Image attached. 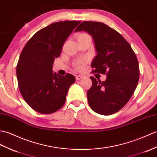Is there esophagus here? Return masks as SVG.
Returning <instances> with one entry per match:
<instances>
[{
  "instance_id": "34e87169",
  "label": "esophagus",
  "mask_w": 157,
  "mask_h": 157,
  "mask_svg": "<svg viewBox=\"0 0 157 157\" xmlns=\"http://www.w3.org/2000/svg\"><path fill=\"white\" fill-rule=\"evenodd\" d=\"M82 78H83V76H82V75H76V77H75L76 80H80Z\"/></svg>"
}]
</instances>
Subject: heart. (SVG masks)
Listing matches in <instances>:
<instances>
[{
	"instance_id": "b5f03b06",
	"label": "heart",
	"mask_w": 157,
	"mask_h": 157,
	"mask_svg": "<svg viewBox=\"0 0 157 157\" xmlns=\"http://www.w3.org/2000/svg\"><path fill=\"white\" fill-rule=\"evenodd\" d=\"M87 36H88V35L86 34V33H81V34L78 35V39L85 37H87ZM86 61V60H82V61H79L78 62H76V63H75V67L78 68V70H82V69L83 68V64H84Z\"/></svg>"
}]
</instances>
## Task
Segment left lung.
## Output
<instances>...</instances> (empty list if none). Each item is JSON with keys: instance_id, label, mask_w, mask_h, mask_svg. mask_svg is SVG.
Masks as SVG:
<instances>
[{"instance_id": "8db88e82", "label": "left lung", "mask_w": 157, "mask_h": 157, "mask_svg": "<svg viewBox=\"0 0 157 157\" xmlns=\"http://www.w3.org/2000/svg\"><path fill=\"white\" fill-rule=\"evenodd\" d=\"M82 31L92 36L95 44L92 72L107 76L104 82L90 77L89 105L98 114H113L124 106L136 88L140 70L136 54L118 32L103 23L83 21L75 32Z\"/></svg>"}]
</instances>
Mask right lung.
I'll return each mask as SVG.
<instances>
[{
  "mask_svg": "<svg viewBox=\"0 0 157 157\" xmlns=\"http://www.w3.org/2000/svg\"><path fill=\"white\" fill-rule=\"evenodd\" d=\"M81 22H56L37 31L29 40L17 65L19 91L27 104L41 114H49L64 105L68 90L75 81L73 75H61L52 70L55 58L73 30Z\"/></svg>",
  "mask_w": 157,
  "mask_h": 157,
  "instance_id": "add662e5",
  "label": "right lung"
}]
</instances>
